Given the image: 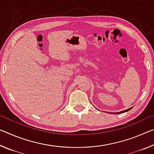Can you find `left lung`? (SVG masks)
Returning <instances> with one entry per match:
<instances>
[{
    "mask_svg": "<svg viewBox=\"0 0 154 154\" xmlns=\"http://www.w3.org/2000/svg\"><path fill=\"white\" fill-rule=\"evenodd\" d=\"M132 107H130V108H129V109H126V110H124V111H120V112H117V113H113V114H119V113H124V112H127V111H130V109H131Z\"/></svg>",
    "mask_w": 154,
    "mask_h": 154,
    "instance_id": "8db88e82",
    "label": "left lung"
}]
</instances>
